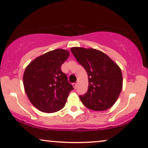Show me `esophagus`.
<instances>
[{"label": "esophagus", "mask_w": 148, "mask_h": 148, "mask_svg": "<svg viewBox=\"0 0 148 148\" xmlns=\"http://www.w3.org/2000/svg\"><path fill=\"white\" fill-rule=\"evenodd\" d=\"M77 85H78V84L76 83V82H74V83H73V86H74V88H77Z\"/></svg>", "instance_id": "obj_1"}]
</instances>
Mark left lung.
<instances>
[{
	"label": "left lung",
	"mask_w": 148,
	"mask_h": 148,
	"mask_svg": "<svg viewBox=\"0 0 148 148\" xmlns=\"http://www.w3.org/2000/svg\"><path fill=\"white\" fill-rule=\"evenodd\" d=\"M70 51L88 74V90L79 96L82 103L95 111L109 109L116 101L123 88L121 68L97 49L72 47Z\"/></svg>",
	"instance_id": "1"
}]
</instances>
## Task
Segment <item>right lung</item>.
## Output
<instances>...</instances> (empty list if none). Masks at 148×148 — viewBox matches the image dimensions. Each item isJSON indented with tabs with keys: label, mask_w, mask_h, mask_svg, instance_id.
I'll list each match as a JSON object with an SVG mask.
<instances>
[{
	"label": "right lung",
	"mask_w": 148,
	"mask_h": 148,
	"mask_svg": "<svg viewBox=\"0 0 148 148\" xmlns=\"http://www.w3.org/2000/svg\"><path fill=\"white\" fill-rule=\"evenodd\" d=\"M69 55L68 51L56 49L36 58L25 68L23 76L25 93L40 111L53 113L62 110L74 89L61 69Z\"/></svg>",
	"instance_id": "add662e5"
}]
</instances>
